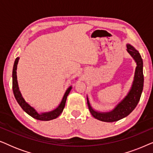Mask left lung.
Here are the masks:
<instances>
[{
  "label": "left lung",
  "instance_id": "8db88e82",
  "mask_svg": "<svg viewBox=\"0 0 153 153\" xmlns=\"http://www.w3.org/2000/svg\"><path fill=\"white\" fill-rule=\"evenodd\" d=\"M127 51L135 60L137 67L131 88L122 101L119 102L116 107L111 111L100 112L93 109L90 104L88 97H87V103L90 112L92 116L97 120L108 123L118 121L128 116L139 103L143 88V60L139 52L129 44L127 45Z\"/></svg>",
  "mask_w": 153,
  "mask_h": 153
}]
</instances>
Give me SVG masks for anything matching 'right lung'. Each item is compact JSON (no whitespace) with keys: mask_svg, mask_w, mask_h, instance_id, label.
<instances>
[{"mask_svg":"<svg viewBox=\"0 0 153 153\" xmlns=\"http://www.w3.org/2000/svg\"><path fill=\"white\" fill-rule=\"evenodd\" d=\"M19 60V57L16 58L14 63L13 70H12V90H13L14 95L15 97V99L17 101L18 104H19L21 107L22 108V109L26 114H28L29 116L33 117V118L37 119V120L48 121L56 118L57 117L60 116V114L62 112V111H63L65 106L67 97L68 96L72 87L70 86L67 89L63 97H62L61 102H60L57 108L53 111H51L39 114L33 106H31L28 103H27L26 100H24V98L23 97L22 93H21L19 91V88L17 81V76H16V68H17Z\"/></svg>","mask_w":153,"mask_h":153,"instance_id":"1","label":"right lung"}]
</instances>
